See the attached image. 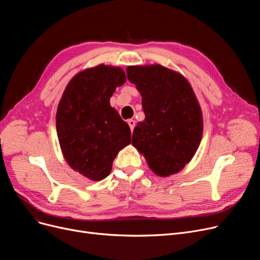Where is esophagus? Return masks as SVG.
<instances>
[{"instance_id":"esophagus-1","label":"esophagus","mask_w":260,"mask_h":260,"mask_svg":"<svg viewBox=\"0 0 260 260\" xmlns=\"http://www.w3.org/2000/svg\"><path fill=\"white\" fill-rule=\"evenodd\" d=\"M127 123H128V125H129V127H131V131L133 132V131H134V127H135V125H136V121L133 120V119H131V120H128V121H127Z\"/></svg>"}]
</instances>
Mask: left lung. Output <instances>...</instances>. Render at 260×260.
I'll return each instance as SVG.
<instances>
[{
    "instance_id": "8db88e82",
    "label": "left lung",
    "mask_w": 260,
    "mask_h": 260,
    "mask_svg": "<svg viewBox=\"0 0 260 260\" xmlns=\"http://www.w3.org/2000/svg\"><path fill=\"white\" fill-rule=\"evenodd\" d=\"M128 81L142 96L145 119L135 127L132 144L151 170L166 177L192 159L203 135L198 99L186 78L160 66H129Z\"/></svg>"
}]
</instances>
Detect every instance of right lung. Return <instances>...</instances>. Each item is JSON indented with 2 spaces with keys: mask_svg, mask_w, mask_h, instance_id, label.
I'll return each instance as SVG.
<instances>
[{
  "mask_svg": "<svg viewBox=\"0 0 260 260\" xmlns=\"http://www.w3.org/2000/svg\"><path fill=\"white\" fill-rule=\"evenodd\" d=\"M126 82L120 67L99 64L77 73L67 85L56 114L66 161L90 180L109 175L119 151L131 143V128L109 100Z\"/></svg>",
  "mask_w": 260,
  "mask_h": 260,
  "instance_id": "add662e5",
  "label": "right lung"
}]
</instances>
